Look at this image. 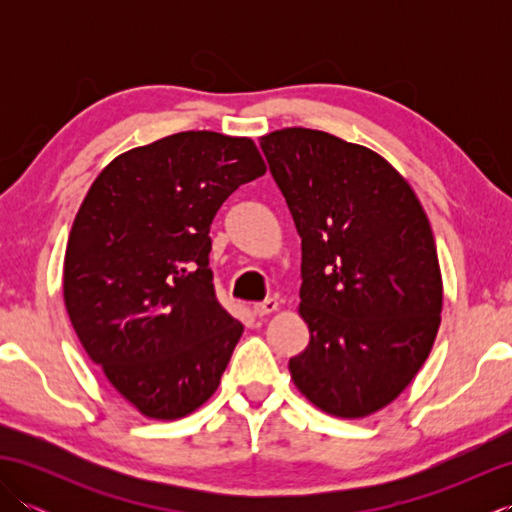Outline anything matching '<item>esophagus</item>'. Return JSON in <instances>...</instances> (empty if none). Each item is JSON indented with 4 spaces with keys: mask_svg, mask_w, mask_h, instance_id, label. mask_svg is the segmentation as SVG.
Masks as SVG:
<instances>
[{
    "mask_svg": "<svg viewBox=\"0 0 512 512\" xmlns=\"http://www.w3.org/2000/svg\"><path fill=\"white\" fill-rule=\"evenodd\" d=\"M277 308H279L277 299L259 301V303H255V306H253V310H255L257 317H266V314H273V312H277Z\"/></svg>",
    "mask_w": 512,
    "mask_h": 512,
    "instance_id": "34e87169",
    "label": "esophagus"
}]
</instances>
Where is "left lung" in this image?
<instances>
[{
  "mask_svg": "<svg viewBox=\"0 0 512 512\" xmlns=\"http://www.w3.org/2000/svg\"><path fill=\"white\" fill-rule=\"evenodd\" d=\"M301 237L299 314L310 343L297 389L336 418H365L405 389L436 341V239L407 180L376 151L288 127L259 138Z\"/></svg>",
  "mask_w": 512,
  "mask_h": 512,
  "instance_id": "8db88e82",
  "label": "left lung"
}]
</instances>
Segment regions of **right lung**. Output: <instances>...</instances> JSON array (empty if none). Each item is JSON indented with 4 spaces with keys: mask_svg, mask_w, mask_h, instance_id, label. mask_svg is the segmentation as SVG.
<instances>
[{
    "mask_svg": "<svg viewBox=\"0 0 512 512\" xmlns=\"http://www.w3.org/2000/svg\"><path fill=\"white\" fill-rule=\"evenodd\" d=\"M264 173L250 138L180 132L114 158L74 217L65 310L147 418L187 416L220 385L244 325L215 297L209 231L228 195Z\"/></svg>",
    "mask_w": 512,
    "mask_h": 512,
    "instance_id": "1",
    "label": "right lung"
}]
</instances>
